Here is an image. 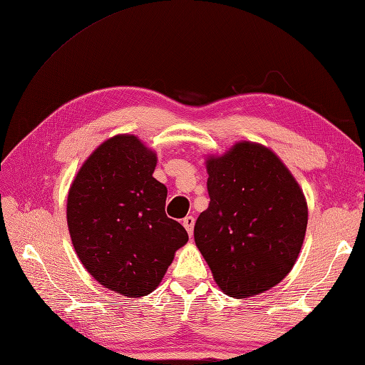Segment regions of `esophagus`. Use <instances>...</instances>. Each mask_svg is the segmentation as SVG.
<instances>
[{
	"label": "esophagus",
	"instance_id": "1",
	"mask_svg": "<svg viewBox=\"0 0 365 365\" xmlns=\"http://www.w3.org/2000/svg\"><path fill=\"white\" fill-rule=\"evenodd\" d=\"M182 225H184L185 230H187L189 236H192V233H193V225H195V219H193L192 215H187V217H185V219L182 220Z\"/></svg>",
	"mask_w": 365,
	"mask_h": 365
}]
</instances>
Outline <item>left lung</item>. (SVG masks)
<instances>
[{
  "label": "left lung",
  "mask_w": 365,
  "mask_h": 365,
  "mask_svg": "<svg viewBox=\"0 0 365 365\" xmlns=\"http://www.w3.org/2000/svg\"><path fill=\"white\" fill-rule=\"evenodd\" d=\"M210 206L193 228L222 292L249 297L292 271L307 228V203L288 168L267 148L242 141L206 162Z\"/></svg>",
  "instance_id": "obj_1"
}]
</instances>
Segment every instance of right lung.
Segmentation results:
<instances>
[{
    "instance_id": "1",
    "label": "right lung",
    "mask_w": 365,
    "mask_h": 365,
    "mask_svg": "<svg viewBox=\"0 0 365 365\" xmlns=\"http://www.w3.org/2000/svg\"><path fill=\"white\" fill-rule=\"evenodd\" d=\"M155 154L133 135H116L80 168L68 197V225L80 262L106 288L150 294L187 242L167 217V187L153 173Z\"/></svg>"
}]
</instances>
